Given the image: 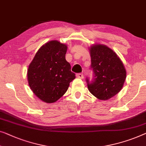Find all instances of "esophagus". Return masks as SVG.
Returning <instances> with one entry per match:
<instances>
[{
  "label": "esophagus",
  "mask_w": 146,
  "mask_h": 146,
  "mask_svg": "<svg viewBox=\"0 0 146 146\" xmlns=\"http://www.w3.org/2000/svg\"><path fill=\"white\" fill-rule=\"evenodd\" d=\"M76 77L78 78H81V79H83L84 78V75L82 73H78L76 74Z\"/></svg>",
  "instance_id": "1"
}]
</instances>
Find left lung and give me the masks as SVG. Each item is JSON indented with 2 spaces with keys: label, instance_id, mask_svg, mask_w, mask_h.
Listing matches in <instances>:
<instances>
[{
  "label": "left lung",
  "instance_id": "obj_1",
  "mask_svg": "<svg viewBox=\"0 0 146 146\" xmlns=\"http://www.w3.org/2000/svg\"><path fill=\"white\" fill-rule=\"evenodd\" d=\"M90 69L92 79L86 78L88 90L101 100H107L119 93L123 86L126 72L119 56L105 45H96L90 48Z\"/></svg>",
  "mask_w": 146,
  "mask_h": 146
}]
</instances>
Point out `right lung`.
Masks as SVG:
<instances>
[{"instance_id":"obj_1","label":"right lung","mask_w":146,"mask_h":146,"mask_svg":"<svg viewBox=\"0 0 146 146\" xmlns=\"http://www.w3.org/2000/svg\"><path fill=\"white\" fill-rule=\"evenodd\" d=\"M67 46L57 41L48 42L38 50L27 70L29 87L45 103H54L76 78L65 58Z\"/></svg>"}]
</instances>
